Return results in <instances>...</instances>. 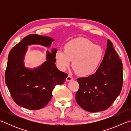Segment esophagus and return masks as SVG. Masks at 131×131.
<instances>
[{
	"mask_svg": "<svg viewBox=\"0 0 131 131\" xmlns=\"http://www.w3.org/2000/svg\"><path fill=\"white\" fill-rule=\"evenodd\" d=\"M73 79V78L72 76H69H69L67 77H66V81H70L71 80H72Z\"/></svg>",
	"mask_w": 131,
	"mask_h": 131,
	"instance_id": "1",
	"label": "esophagus"
}]
</instances>
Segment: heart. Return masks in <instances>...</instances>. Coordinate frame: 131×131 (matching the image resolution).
Masks as SVG:
<instances>
[{
	"label": "heart",
	"mask_w": 131,
	"mask_h": 131,
	"mask_svg": "<svg viewBox=\"0 0 131 131\" xmlns=\"http://www.w3.org/2000/svg\"><path fill=\"white\" fill-rule=\"evenodd\" d=\"M103 51L100 46L83 37L68 41L64 46V51L58 49L55 53L57 67L65 70L70 62L79 76H88L97 70L102 60Z\"/></svg>",
	"instance_id": "heart-1"
}]
</instances>
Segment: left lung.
I'll list each match as a JSON object with an SVG mask.
<instances>
[{
  "mask_svg": "<svg viewBox=\"0 0 131 131\" xmlns=\"http://www.w3.org/2000/svg\"><path fill=\"white\" fill-rule=\"evenodd\" d=\"M77 80L79 89L76 101L84 110L92 113L103 111L114 102L123 87V63L109 39L105 56L96 72Z\"/></svg>",
  "mask_w": 131,
  "mask_h": 131,
  "instance_id": "8db88e82",
  "label": "left lung"
}]
</instances>
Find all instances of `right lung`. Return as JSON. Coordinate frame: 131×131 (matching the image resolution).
<instances>
[{
  "label": "right lung",
  "mask_w": 131,
  "mask_h": 131,
  "mask_svg": "<svg viewBox=\"0 0 131 131\" xmlns=\"http://www.w3.org/2000/svg\"><path fill=\"white\" fill-rule=\"evenodd\" d=\"M54 39L31 34L16 44L9 52L5 81L13 100L18 105L29 110H39L47 105L57 84H62L68 74L55 65V53L47 51L46 61L40 66L29 69L24 66V57L28 46L38 44L49 47Z\"/></svg>",
  "instance_id": "right-lung-1"
}]
</instances>
